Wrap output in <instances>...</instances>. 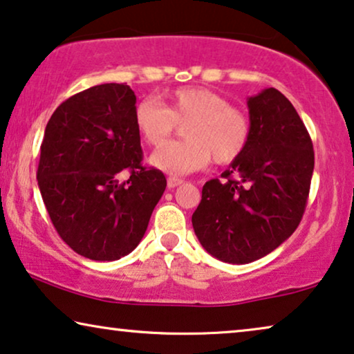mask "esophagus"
Returning <instances> with one entry per match:
<instances>
[{
  "instance_id": "34e87169",
  "label": "esophagus",
  "mask_w": 354,
  "mask_h": 354,
  "mask_svg": "<svg viewBox=\"0 0 354 354\" xmlns=\"http://www.w3.org/2000/svg\"><path fill=\"white\" fill-rule=\"evenodd\" d=\"M182 183H183V180H182V178H178V177H169L167 178V187L169 188H176L178 185H182Z\"/></svg>"
}]
</instances>
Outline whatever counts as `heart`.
<instances>
[{
	"instance_id": "obj_1",
	"label": "heart",
	"mask_w": 354,
	"mask_h": 354,
	"mask_svg": "<svg viewBox=\"0 0 354 354\" xmlns=\"http://www.w3.org/2000/svg\"><path fill=\"white\" fill-rule=\"evenodd\" d=\"M135 127L149 147H162L178 127L187 140L158 149L154 167L185 176L205 169L211 159L230 164L241 156L251 137L250 118L224 96L205 86H180L164 95V103L142 100L135 106Z\"/></svg>"
}]
</instances>
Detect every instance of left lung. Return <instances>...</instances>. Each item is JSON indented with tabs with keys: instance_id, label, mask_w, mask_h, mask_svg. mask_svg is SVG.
Listing matches in <instances>:
<instances>
[{
	"instance_id": "obj_1",
	"label": "left lung",
	"mask_w": 354,
	"mask_h": 354,
	"mask_svg": "<svg viewBox=\"0 0 354 354\" xmlns=\"http://www.w3.org/2000/svg\"><path fill=\"white\" fill-rule=\"evenodd\" d=\"M245 151L201 192L192 216L207 253L230 264L269 254L297 230L306 209L314 149L293 104L275 88L248 98Z\"/></svg>"
}]
</instances>
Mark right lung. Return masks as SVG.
Segmentation results:
<instances>
[{
	"mask_svg": "<svg viewBox=\"0 0 354 354\" xmlns=\"http://www.w3.org/2000/svg\"><path fill=\"white\" fill-rule=\"evenodd\" d=\"M135 103L129 85L91 86L57 106L43 135V203L61 239L93 261L137 248L167 185L159 169L142 164ZM122 171L129 172L124 183Z\"/></svg>",
	"mask_w": 354,
	"mask_h": 354,
	"instance_id": "right-lung-1",
	"label": "right lung"
}]
</instances>
